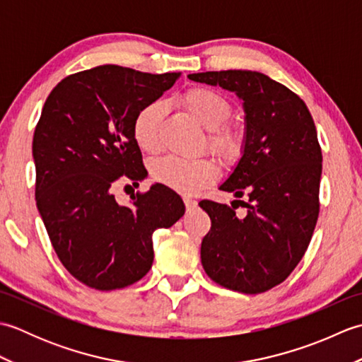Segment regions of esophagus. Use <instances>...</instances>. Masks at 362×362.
<instances>
[{
	"mask_svg": "<svg viewBox=\"0 0 362 362\" xmlns=\"http://www.w3.org/2000/svg\"><path fill=\"white\" fill-rule=\"evenodd\" d=\"M183 202H185V206H187L188 210L194 209V206L197 205V202L194 201V199H189V197H185V199H183Z\"/></svg>",
	"mask_w": 362,
	"mask_h": 362,
	"instance_id": "34e87169",
	"label": "esophagus"
}]
</instances>
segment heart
Wrapping results in <instances>:
<instances>
[{"mask_svg": "<svg viewBox=\"0 0 362 362\" xmlns=\"http://www.w3.org/2000/svg\"><path fill=\"white\" fill-rule=\"evenodd\" d=\"M180 105L191 118L202 126L206 134V146L226 161L236 163L245 148V129L238 122H230L233 107L219 91L209 87H193L180 96ZM166 115V105L161 101H151L136 112L132 134L140 149L156 153L160 149V135ZM219 169L210 158L185 160L163 157L151 165V177L182 194H197L218 179Z\"/></svg>", "mask_w": 362, "mask_h": 362, "instance_id": "obj_1", "label": "heart"}]
</instances>
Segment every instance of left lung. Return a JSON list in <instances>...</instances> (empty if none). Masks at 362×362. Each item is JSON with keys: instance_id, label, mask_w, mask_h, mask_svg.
I'll list each match as a JSON object with an SVG mask.
<instances>
[{"instance_id": "obj_1", "label": "left lung", "mask_w": 362, "mask_h": 362, "mask_svg": "<svg viewBox=\"0 0 362 362\" xmlns=\"http://www.w3.org/2000/svg\"><path fill=\"white\" fill-rule=\"evenodd\" d=\"M243 99L245 148L219 189L245 197L243 218L226 204L199 202L211 219L201 259L227 289L259 294L280 284L303 258L319 216L322 151L306 104L269 76L249 70L188 74ZM233 206V202H232Z\"/></svg>"}]
</instances>
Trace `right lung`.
Segmentation results:
<instances>
[{"label": "right lung", "mask_w": 362, "mask_h": 362, "mask_svg": "<svg viewBox=\"0 0 362 362\" xmlns=\"http://www.w3.org/2000/svg\"><path fill=\"white\" fill-rule=\"evenodd\" d=\"M179 76L101 65L68 76L46 98L33 140L37 209L59 259L88 288L141 280L153 261L152 233L185 213L180 196L161 183L129 206L112 193L117 182L138 185L148 174L134 118Z\"/></svg>", "instance_id": "obj_1"}]
</instances>
